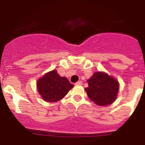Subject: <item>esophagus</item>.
<instances>
[{"instance_id":"34e87169","label":"esophagus","mask_w":145,"mask_h":145,"mask_svg":"<svg viewBox=\"0 0 145 145\" xmlns=\"http://www.w3.org/2000/svg\"><path fill=\"white\" fill-rule=\"evenodd\" d=\"M76 85H82V81L80 80V81H78V82H76Z\"/></svg>"}]
</instances>
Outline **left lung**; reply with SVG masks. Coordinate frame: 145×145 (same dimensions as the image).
Instances as JSON below:
<instances>
[{
	"instance_id": "8db88e82",
	"label": "left lung",
	"mask_w": 145,
	"mask_h": 145,
	"mask_svg": "<svg viewBox=\"0 0 145 145\" xmlns=\"http://www.w3.org/2000/svg\"><path fill=\"white\" fill-rule=\"evenodd\" d=\"M85 88L88 97L98 106H108L116 100L119 84L115 78L101 71L94 73Z\"/></svg>"
}]
</instances>
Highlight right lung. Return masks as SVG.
Wrapping results in <instances>:
<instances>
[{"label": "right lung", "instance_id": "right-lung-1", "mask_svg": "<svg viewBox=\"0 0 145 145\" xmlns=\"http://www.w3.org/2000/svg\"><path fill=\"white\" fill-rule=\"evenodd\" d=\"M74 86L67 78L60 76L56 70L49 71L37 82V91L42 99L51 103L63 99Z\"/></svg>", "mask_w": 145, "mask_h": 145}]
</instances>
